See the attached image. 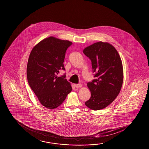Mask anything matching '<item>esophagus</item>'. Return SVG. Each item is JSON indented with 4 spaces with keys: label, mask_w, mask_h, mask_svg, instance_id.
Masks as SVG:
<instances>
[{
    "label": "esophagus",
    "mask_w": 149,
    "mask_h": 149,
    "mask_svg": "<svg viewBox=\"0 0 149 149\" xmlns=\"http://www.w3.org/2000/svg\"><path fill=\"white\" fill-rule=\"evenodd\" d=\"M75 86L76 88H81L82 87V85L81 84H76L75 85Z\"/></svg>",
    "instance_id": "esophagus-1"
}]
</instances>
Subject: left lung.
<instances>
[{
    "instance_id": "1",
    "label": "left lung",
    "mask_w": 149,
    "mask_h": 149,
    "mask_svg": "<svg viewBox=\"0 0 149 149\" xmlns=\"http://www.w3.org/2000/svg\"><path fill=\"white\" fill-rule=\"evenodd\" d=\"M83 52L91 61L95 78L87 83L91 97L85 103L91 110H101L112 102L120 91L123 81L122 60L116 49L107 42H95Z\"/></svg>"
}]
</instances>
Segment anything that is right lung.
Returning <instances> with one entry per match:
<instances>
[{"label": "right lung", "instance_id": "add662e5", "mask_svg": "<svg viewBox=\"0 0 149 149\" xmlns=\"http://www.w3.org/2000/svg\"><path fill=\"white\" fill-rule=\"evenodd\" d=\"M72 44L68 40L49 37L37 44L29 55L28 83L42 105L49 109L61 105L72 90L65 74L56 76L60 70L65 71V52Z\"/></svg>", "mask_w": 149, "mask_h": 149}]
</instances>
